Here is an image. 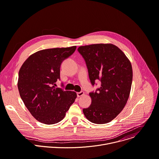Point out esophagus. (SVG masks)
<instances>
[{
    "mask_svg": "<svg viewBox=\"0 0 159 159\" xmlns=\"http://www.w3.org/2000/svg\"><path fill=\"white\" fill-rule=\"evenodd\" d=\"M83 95H84V91H80L79 93H77V96L78 97H81Z\"/></svg>",
    "mask_w": 159,
    "mask_h": 159,
    "instance_id": "34e87169",
    "label": "esophagus"
}]
</instances>
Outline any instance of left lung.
I'll return each mask as SVG.
<instances>
[{
	"label": "left lung",
	"instance_id": "8db88e82",
	"mask_svg": "<svg viewBox=\"0 0 159 159\" xmlns=\"http://www.w3.org/2000/svg\"><path fill=\"white\" fill-rule=\"evenodd\" d=\"M78 51L85 61L92 84L101 82L100 88L89 93L92 104L83 113L93 123L110 122L124 109L129 97L133 81L131 61L112 44L80 46Z\"/></svg>",
	"mask_w": 159,
	"mask_h": 159
}]
</instances>
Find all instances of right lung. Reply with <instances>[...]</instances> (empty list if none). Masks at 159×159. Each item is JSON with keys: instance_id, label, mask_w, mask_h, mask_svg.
I'll return each mask as SVG.
<instances>
[{"instance_id": "right-lung-1", "label": "right lung", "mask_w": 159, "mask_h": 159, "mask_svg": "<svg viewBox=\"0 0 159 159\" xmlns=\"http://www.w3.org/2000/svg\"><path fill=\"white\" fill-rule=\"evenodd\" d=\"M76 46L39 51L21 66L18 88L21 98L32 116L45 124H54L65 117L77 98L75 91L56 88L60 78L62 61L73 54Z\"/></svg>"}]
</instances>
